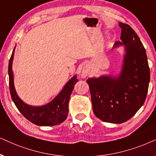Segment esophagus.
Masks as SVG:
<instances>
[{
  "mask_svg": "<svg viewBox=\"0 0 156 156\" xmlns=\"http://www.w3.org/2000/svg\"><path fill=\"white\" fill-rule=\"evenodd\" d=\"M89 73H90L89 67L88 66H85L82 69L81 73H80V76H81V78H86V77L89 75Z\"/></svg>",
  "mask_w": 156,
  "mask_h": 156,
  "instance_id": "esophagus-1",
  "label": "esophagus"
}]
</instances>
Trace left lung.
<instances>
[{"instance_id":"1","label":"left lung","mask_w":156,"mask_h":156,"mask_svg":"<svg viewBox=\"0 0 156 156\" xmlns=\"http://www.w3.org/2000/svg\"><path fill=\"white\" fill-rule=\"evenodd\" d=\"M122 42L113 49L125 46V54L119 75L89 78L94 113L102 121L123 123L133 117L143 105L150 82L146 51L139 37L128 24L119 22Z\"/></svg>"}]
</instances>
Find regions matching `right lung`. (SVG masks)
Here are the masks:
<instances>
[{"instance_id":"1","label":"right lung","mask_w":156,"mask_h":156,"mask_svg":"<svg viewBox=\"0 0 156 156\" xmlns=\"http://www.w3.org/2000/svg\"><path fill=\"white\" fill-rule=\"evenodd\" d=\"M15 47L9 60V76L10 93L16 106L26 119L36 125L54 126L62 123L68 117L70 96L73 90L74 86L78 81L76 76L75 75L71 79L69 80L60 94L48 104L39 106L29 105L23 102L18 96L13 83L12 63Z\"/></svg>"}]
</instances>
